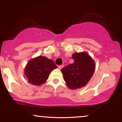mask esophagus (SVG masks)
Masks as SVG:
<instances>
[{
  "mask_svg": "<svg viewBox=\"0 0 122 122\" xmlns=\"http://www.w3.org/2000/svg\"><path fill=\"white\" fill-rule=\"evenodd\" d=\"M63 67H64V65H61V66H59V68L60 69H61Z\"/></svg>",
  "mask_w": 122,
  "mask_h": 122,
  "instance_id": "34e87169",
  "label": "esophagus"
}]
</instances>
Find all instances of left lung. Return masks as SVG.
Segmentation results:
<instances>
[{
  "mask_svg": "<svg viewBox=\"0 0 122 122\" xmlns=\"http://www.w3.org/2000/svg\"><path fill=\"white\" fill-rule=\"evenodd\" d=\"M73 64L61 69L66 86L71 89H76L86 86L94 74L95 62L86 52L76 53L72 55Z\"/></svg>",
  "mask_w": 122,
  "mask_h": 122,
  "instance_id": "1",
  "label": "left lung"
}]
</instances>
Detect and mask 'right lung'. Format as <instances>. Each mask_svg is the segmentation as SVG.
Wrapping results in <instances>:
<instances>
[{"label": "right lung", "instance_id": "obj_1", "mask_svg": "<svg viewBox=\"0 0 122 122\" xmlns=\"http://www.w3.org/2000/svg\"><path fill=\"white\" fill-rule=\"evenodd\" d=\"M56 68L57 66L52 60L44 56H39L27 63L24 74L30 83L40 86L48 79L51 71Z\"/></svg>", "mask_w": 122, "mask_h": 122}]
</instances>
